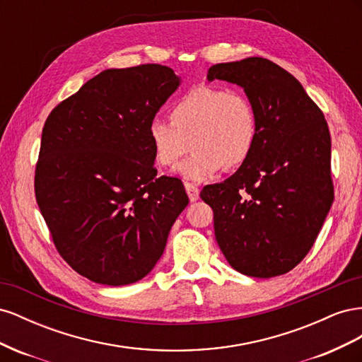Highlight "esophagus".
<instances>
[{"instance_id": "34e87169", "label": "esophagus", "mask_w": 362, "mask_h": 362, "mask_svg": "<svg viewBox=\"0 0 362 362\" xmlns=\"http://www.w3.org/2000/svg\"><path fill=\"white\" fill-rule=\"evenodd\" d=\"M184 187H185V192H187V194H189L190 202L198 201V198H199V189L198 187H194V185L190 184V182L185 184Z\"/></svg>"}]
</instances>
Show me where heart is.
<instances>
[{"label": "heart", "instance_id": "obj_1", "mask_svg": "<svg viewBox=\"0 0 362 362\" xmlns=\"http://www.w3.org/2000/svg\"><path fill=\"white\" fill-rule=\"evenodd\" d=\"M169 119H154L148 125L152 154L158 166L173 169L192 146V157L178 169L192 182L211 180L223 168H242L257 148V110L238 90L196 86L170 105Z\"/></svg>", "mask_w": 362, "mask_h": 362}]
</instances>
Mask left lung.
<instances>
[{
    "label": "left lung",
    "instance_id": "left-lung-1",
    "mask_svg": "<svg viewBox=\"0 0 362 362\" xmlns=\"http://www.w3.org/2000/svg\"><path fill=\"white\" fill-rule=\"evenodd\" d=\"M206 78L243 87L259 127L252 157L201 192L217 245L243 275H284L308 254L334 201L329 128L302 84L267 59L217 63Z\"/></svg>",
    "mask_w": 362,
    "mask_h": 362
}]
</instances>
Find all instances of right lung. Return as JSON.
Returning <instances> with one entry per match:
<instances>
[{"label": "right lung", "mask_w": 362, "mask_h": 362, "mask_svg": "<svg viewBox=\"0 0 362 362\" xmlns=\"http://www.w3.org/2000/svg\"><path fill=\"white\" fill-rule=\"evenodd\" d=\"M180 84L161 64L107 69L43 125L37 205L62 258L96 284L145 278L189 204L178 178H157L148 140L149 122Z\"/></svg>", "instance_id": "obj_1"}]
</instances>
